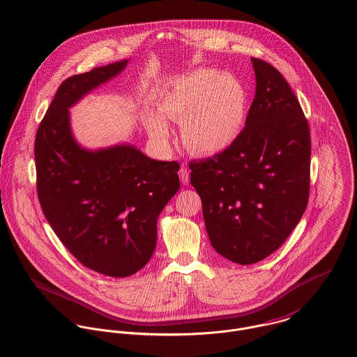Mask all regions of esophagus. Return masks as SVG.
Listing matches in <instances>:
<instances>
[{
  "label": "esophagus",
  "instance_id": "1",
  "mask_svg": "<svg viewBox=\"0 0 357 357\" xmlns=\"http://www.w3.org/2000/svg\"><path fill=\"white\" fill-rule=\"evenodd\" d=\"M178 176H180V180H181L183 184H188V183H190V172L187 170V167L183 166V167L178 170Z\"/></svg>",
  "mask_w": 357,
  "mask_h": 357
}]
</instances>
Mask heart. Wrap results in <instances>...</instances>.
Wrapping results in <instances>:
<instances>
[{
	"instance_id": "heart-1",
	"label": "heart",
	"mask_w": 357,
	"mask_h": 357,
	"mask_svg": "<svg viewBox=\"0 0 357 357\" xmlns=\"http://www.w3.org/2000/svg\"><path fill=\"white\" fill-rule=\"evenodd\" d=\"M158 115L146 112L145 127L152 138L167 144L170 128L165 119L183 123L181 137L195 155H216L241 135L248 116V96L231 73L199 68L167 86L156 102Z\"/></svg>"
}]
</instances>
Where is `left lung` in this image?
Segmentation results:
<instances>
[{"mask_svg":"<svg viewBox=\"0 0 357 357\" xmlns=\"http://www.w3.org/2000/svg\"><path fill=\"white\" fill-rule=\"evenodd\" d=\"M256 93L245 127L226 151L190 162L215 250L238 264L277 250L309 201L310 131L282 75L252 58Z\"/></svg>","mask_w":357,"mask_h":357,"instance_id":"1","label":"left lung"}]
</instances>
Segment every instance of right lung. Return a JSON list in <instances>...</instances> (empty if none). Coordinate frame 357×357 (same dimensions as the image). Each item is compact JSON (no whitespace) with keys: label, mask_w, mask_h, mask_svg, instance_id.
Returning <instances> with one entry per match:
<instances>
[{"label":"right lung","mask_w":357,"mask_h":357,"mask_svg":"<svg viewBox=\"0 0 357 357\" xmlns=\"http://www.w3.org/2000/svg\"><path fill=\"white\" fill-rule=\"evenodd\" d=\"M126 65L127 59L68 77L34 142L45 219L83 266L109 277L131 275L148 263L158 216L180 188L176 160H155L126 144L89 151L72 134L68 109Z\"/></svg>","instance_id":"add662e5"}]
</instances>
